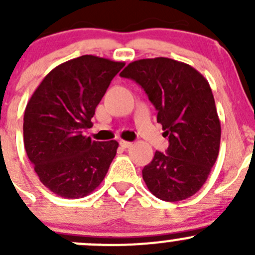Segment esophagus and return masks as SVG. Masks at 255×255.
<instances>
[{
	"mask_svg": "<svg viewBox=\"0 0 255 255\" xmlns=\"http://www.w3.org/2000/svg\"><path fill=\"white\" fill-rule=\"evenodd\" d=\"M120 145L122 146L123 149H127V148H129L130 145H132V143H130V142H126V140H121Z\"/></svg>",
	"mask_w": 255,
	"mask_h": 255,
	"instance_id": "34e87169",
	"label": "esophagus"
}]
</instances>
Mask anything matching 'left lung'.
Returning a JSON list of instances; mask_svg holds the SVG:
<instances>
[{
	"mask_svg": "<svg viewBox=\"0 0 255 255\" xmlns=\"http://www.w3.org/2000/svg\"><path fill=\"white\" fill-rule=\"evenodd\" d=\"M121 76L143 87L169 138L165 153L156 150L142 170L149 191L168 202L195 195L220 151L221 123L208 81L189 64L169 58L135 60Z\"/></svg>",
	"mask_w": 255,
	"mask_h": 255,
	"instance_id": "left-lung-1",
	"label": "left lung"
}]
</instances>
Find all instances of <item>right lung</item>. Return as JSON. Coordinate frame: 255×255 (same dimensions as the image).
<instances>
[{"mask_svg": "<svg viewBox=\"0 0 255 255\" xmlns=\"http://www.w3.org/2000/svg\"><path fill=\"white\" fill-rule=\"evenodd\" d=\"M122 61L82 55L54 68L28 101L23 139L40 181L64 199H80L102 182L118 143L82 134Z\"/></svg>", "mask_w": 255, "mask_h": 255, "instance_id": "right-lung-1", "label": "right lung"}]
</instances>
